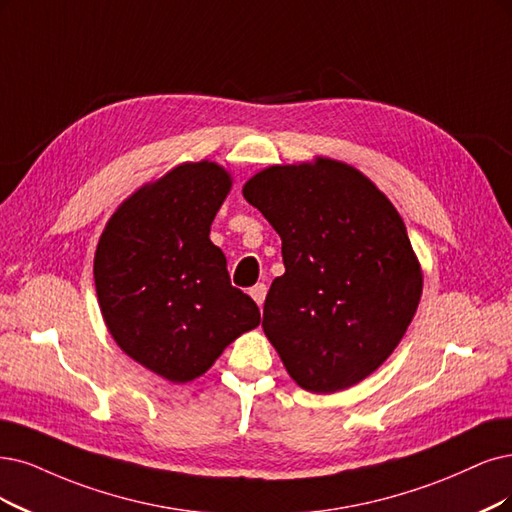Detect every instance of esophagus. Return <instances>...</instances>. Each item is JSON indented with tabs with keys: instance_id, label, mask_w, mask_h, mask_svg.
I'll list each match as a JSON object with an SVG mask.
<instances>
[{
	"instance_id": "34e87169",
	"label": "esophagus",
	"mask_w": 512,
	"mask_h": 512,
	"mask_svg": "<svg viewBox=\"0 0 512 512\" xmlns=\"http://www.w3.org/2000/svg\"><path fill=\"white\" fill-rule=\"evenodd\" d=\"M249 293L257 301V306H263V301H266V295H268V287L263 285V282H259V285H255Z\"/></svg>"
}]
</instances>
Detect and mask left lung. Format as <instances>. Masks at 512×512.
Listing matches in <instances>:
<instances>
[{"label": "left lung", "instance_id": "left-lung-1", "mask_svg": "<svg viewBox=\"0 0 512 512\" xmlns=\"http://www.w3.org/2000/svg\"><path fill=\"white\" fill-rule=\"evenodd\" d=\"M282 240L285 274L263 331L304 390L363 382L394 352L422 297V268L392 202L361 170L331 158L270 166L244 183Z\"/></svg>", "mask_w": 512, "mask_h": 512}]
</instances>
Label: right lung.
I'll use <instances>...</instances> for the list:
<instances>
[{"label":"right lung","mask_w":512,"mask_h":512,"mask_svg":"<svg viewBox=\"0 0 512 512\" xmlns=\"http://www.w3.org/2000/svg\"><path fill=\"white\" fill-rule=\"evenodd\" d=\"M217 162H185L126 198L94 253L105 325L139 365L173 384L192 382L236 337L255 329V301L232 287L208 238L230 194Z\"/></svg>","instance_id":"right-lung-1"}]
</instances>
